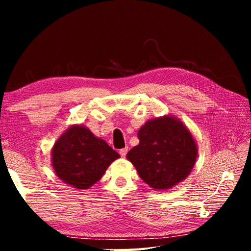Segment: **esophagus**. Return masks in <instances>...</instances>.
Returning <instances> with one entry per match:
<instances>
[{
	"instance_id": "34e87169",
	"label": "esophagus",
	"mask_w": 251,
	"mask_h": 251,
	"mask_svg": "<svg viewBox=\"0 0 251 251\" xmlns=\"http://www.w3.org/2000/svg\"><path fill=\"white\" fill-rule=\"evenodd\" d=\"M127 151H128V150H127V148H123V150L120 151V155H121L122 157H125L126 154H127Z\"/></svg>"
}]
</instances>
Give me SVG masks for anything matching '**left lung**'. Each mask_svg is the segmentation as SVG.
<instances>
[{
    "instance_id": "left-lung-1",
    "label": "left lung",
    "mask_w": 251,
    "mask_h": 251,
    "mask_svg": "<svg viewBox=\"0 0 251 251\" xmlns=\"http://www.w3.org/2000/svg\"><path fill=\"white\" fill-rule=\"evenodd\" d=\"M137 137L139 144L126 157L152 189H171L192 173L198 147L192 131L177 117L164 115L147 121Z\"/></svg>"
}]
</instances>
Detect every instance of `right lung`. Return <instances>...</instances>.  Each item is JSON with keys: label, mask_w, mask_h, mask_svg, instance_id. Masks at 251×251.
Wrapping results in <instances>:
<instances>
[{"label": "right lung", "mask_w": 251, "mask_h": 251, "mask_svg": "<svg viewBox=\"0 0 251 251\" xmlns=\"http://www.w3.org/2000/svg\"><path fill=\"white\" fill-rule=\"evenodd\" d=\"M120 154L86 126H70L54 143L50 161L63 182L76 189H90Z\"/></svg>", "instance_id": "1"}]
</instances>
